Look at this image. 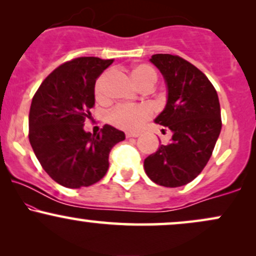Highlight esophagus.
<instances>
[{
  "label": "esophagus",
  "instance_id": "esophagus-1",
  "mask_svg": "<svg viewBox=\"0 0 256 256\" xmlns=\"http://www.w3.org/2000/svg\"><path fill=\"white\" fill-rule=\"evenodd\" d=\"M138 136H140V134H137V132H126V138L138 137Z\"/></svg>",
  "mask_w": 256,
  "mask_h": 256
}]
</instances>
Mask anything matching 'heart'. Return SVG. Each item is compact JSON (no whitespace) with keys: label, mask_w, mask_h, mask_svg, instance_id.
<instances>
[{"label":"heart","mask_w":256,"mask_h":256,"mask_svg":"<svg viewBox=\"0 0 256 256\" xmlns=\"http://www.w3.org/2000/svg\"><path fill=\"white\" fill-rule=\"evenodd\" d=\"M132 78L140 89L154 86L158 80V73L152 66L140 64L132 68ZM110 71H106L98 78L95 83V98L100 102L110 100L108 85L110 80ZM152 116V110L148 104H118L108 112L107 119L112 125L125 131H136Z\"/></svg>","instance_id":"obj_1"}]
</instances>
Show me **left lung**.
I'll use <instances>...</instances> for the list:
<instances>
[{"instance_id":"1","label":"left lung","mask_w":256,"mask_h":256,"mask_svg":"<svg viewBox=\"0 0 256 256\" xmlns=\"http://www.w3.org/2000/svg\"><path fill=\"white\" fill-rule=\"evenodd\" d=\"M150 61L168 88L166 108L155 122L173 136L146 158L144 170L154 183L182 186L198 177L212 156L222 130L218 94L204 72L178 55L154 54Z\"/></svg>"}]
</instances>
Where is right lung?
<instances>
[{
  "mask_svg": "<svg viewBox=\"0 0 256 256\" xmlns=\"http://www.w3.org/2000/svg\"><path fill=\"white\" fill-rule=\"evenodd\" d=\"M113 60L80 56L52 71L40 85L28 114V140L43 170L62 186H90L104 177L110 149L125 134L106 124L85 132L95 106V83Z\"/></svg>",
  "mask_w": 256,
  "mask_h": 256,
  "instance_id": "obj_1",
  "label": "right lung"
}]
</instances>
